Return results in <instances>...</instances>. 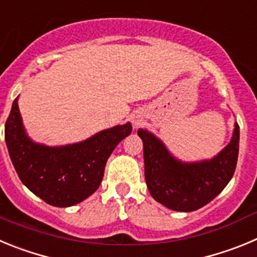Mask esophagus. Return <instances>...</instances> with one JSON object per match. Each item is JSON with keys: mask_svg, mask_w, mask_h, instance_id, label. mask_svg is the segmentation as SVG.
<instances>
[{"mask_svg": "<svg viewBox=\"0 0 257 257\" xmlns=\"http://www.w3.org/2000/svg\"><path fill=\"white\" fill-rule=\"evenodd\" d=\"M132 123H133L134 128H137V126H140L141 124L143 123V119L140 116V115H136V116L132 117Z\"/></svg>", "mask_w": 257, "mask_h": 257, "instance_id": "34e87169", "label": "esophagus"}]
</instances>
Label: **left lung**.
<instances>
[{
  "label": "left lung",
  "instance_id": "8db88e82",
  "mask_svg": "<svg viewBox=\"0 0 257 257\" xmlns=\"http://www.w3.org/2000/svg\"><path fill=\"white\" fill-rule=\"evenodd\" d=\"M143 142L146 184L152 197L174 211H195L214 200L234 174L239 149V126L232 140L210 160L186 163L170 154L160 138L138 129Z\"/></svg>",
  "mask_w": 257,
  "mask_h": 257
}]
</instances>
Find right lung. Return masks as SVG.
Instances as JSON below:
<instances>
[{
	"instance_id": "right-lung-1",
	"label": "right lung",
	"mask_w": 257,
	"mask_h": 257,
	"mask_svg": "<svg viewBox=\"0 0 257 257\" xmlns=\"http://www.w3.org/2000/svg\"><path fill=\"white\" fill-rule=\"evenodd\" d=\"M132 133V124L115 125L65 146H46L27 134L13 102L5 125V141L16 173L25 187L48 205L69 207L82 202L100 187L114 149Z\"/></svg>"
}]
</instances>
